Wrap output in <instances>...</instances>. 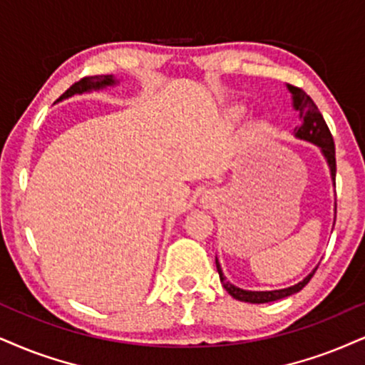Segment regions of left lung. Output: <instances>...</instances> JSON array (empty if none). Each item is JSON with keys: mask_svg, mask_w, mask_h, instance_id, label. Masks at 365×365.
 Returning <instances> with one entry per match:
<instances>
[{"mask_svg": "<svg viewBox=\"0 0 365 365\" xmlns=\"http://www.w3.org/2000/svg\"><path fill=\"white\" fill-rule=\"evenodd\" d=\"M287 91L291 93L292 98V108L299 113V120L301 123L294 128V135L298 138H303V140L313 142L317 143L318 147L322 148L323 155L330 165V173L331 178L335 181V174H336V160H335V143H334V137H331L330 128H328L327 121L323 120V115L318 110V106L314 105V101L308 96L303 89L298 86H292V84H286ZM336 210V206H335ZM336 213V211H335ZM217 269L220 274V281L223 282V287L228 291V294L233 296V298L238 301H245V303H271V301H277L286 298V296L294 294L303 289L304 286L308 284L309 279L313 277V274L317 272V269L309 274L308 277H304L303 281L298 282V284L286 287V289H277V291H244L240 287L230 284L227 281L222 272V267H220L218 259H217Z\"/></svg>", "mask_w": 365, "mask_h": 365, "instance_id": "left-lung-1", "label": "left lung"}]
</instances>
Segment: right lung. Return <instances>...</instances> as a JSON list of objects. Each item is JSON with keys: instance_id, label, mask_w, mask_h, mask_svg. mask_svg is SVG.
<instances>
[{"instance_id": "right-lung-1", "label": "right lung", "mask_w": 365, "mask_h": 365, "mask_svg": "<svg viewBox=\"0 0 365 365\" xmlns=\"http://www.w3.org/2000/svg\"><path fill=\"white\" fill-rule=\"evenodd\" d=\"M111 84H115L113 76H103V78H98V76H88V78H83L79 79L78 83H74L73 86L62 94L61 100L62 98H69L78 93H86V91H91V89H101V88L111 86Z\"/></svg>"}]
</instances>
